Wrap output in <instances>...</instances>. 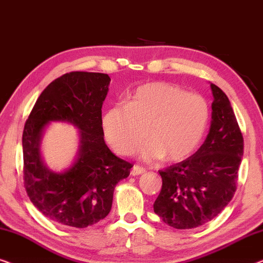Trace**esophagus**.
I'll list each match as a JSON object with an SVG mask.
<instances>
[{
	"label": "esophagus",
	"mask_w": 263,
	"mask_h": 263,
	"mask_svg": "<svg viewBox=\"0 0 263 263\" xmlns=\"http://www.w3.org/2000/svg\"><path fill=\"white\" fill-rule=\"evenodd\" d=\"M145 173V169H144L143 167H140V165H137L135 164L131 169V175L132 176H137V175H140V174Z\"/></svg>",
	"instance_id": "obj_1"
}]
</instances>
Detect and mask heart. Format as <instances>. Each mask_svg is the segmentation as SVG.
<instances>
[{"mask_svg":"<svg viewBox=\"0 0 263 263\" xmlns=\"http://www.w3.org/2000/svg\"><path fill=\"white\" fill-rule=\"evenodd\" d=\"M210 120L206 100L173 84L155 82L133 91L127 105H116L102 118L107 142L117 154H132L142 147L144 160L164 157L179 162L195 151Z\"/></svg>","mask_w":263,"mask_h":263,"instance_id":"obj_1","label":"heart"}]
</instances>
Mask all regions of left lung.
<instances>
[{"mask_svg":"<svg viewBox=\"0 0 263 263\" xmlns=\"http://www.w3.org/2000/svg\"><path fill=\"white\" fill-rule=\"evenodd\" d=\"M212 121L204 144L191 157L160 170L162 190L154 211L175 229H193L217 217L237 190L243 136L228 96L211 83Z\"/></svg>","mask_w":263,"mask_h":263,"instance_id":"1","label":"left lung"}]
</instances>
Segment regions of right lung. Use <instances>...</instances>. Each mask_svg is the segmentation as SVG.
I'll use <instances>...</instances> for the list:
<instances>
[{"label":"right lung","instance_id":"right-lung-1","mask_svg":"<svg viewBox=\"0 0 263 263\" xmlns=\"http://www.w3.org/2000/svg\"><path fill=\"white\" fill-rule=\"evenodd\" d=\"M109 76L72 71L58 77L36 100L22 133L24 183L36 209L52 221L87 228L112 209L113 192L133 165L116 156L103 140L102 103ZM50 121H66L80 130V147L71 167L63 173L47 168L40 142Z\"/></svg>","mask_w":263,"mask_h":263}]
</instances>
